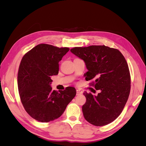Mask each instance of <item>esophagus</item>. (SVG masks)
Listing matches in <instances>:
<instances>
[{"mask_svg": "<svg viewBox=\"0 0 146 146\" xmlns=\"http://www.w3.org/2000/svg\"><path fill=\"white\" fill-rule=\"evenodd\" d=\"M83 93V91H81V90H77V95H80V94H82Z\"/></svg>", "mask_w": 146, "mask_h": 146, "instance_id": "obj_1", "label": "esophagus"}]
</instances>
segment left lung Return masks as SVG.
<instances>
[{
    "mask_svg": "<svg viewBox=\"0 0 146 146\" xmlns=\"http://www.w3.org/2000/svg\"><path fill=\"white\" fill-rule=\"evenodd\" d=\"M70 52L85 61L86 80H92L90 86L100 90L96 96L83 92L86 99L82 107L84 117L95 126L112 122L122 113L130 92V74L124 56L116 48L104 45L76 47Z\"/></svg>",
    "mask_w": 146,
    "mask_h": 146,
    "instance_id": "1",
    "label": "left lung"
}]
</instances>
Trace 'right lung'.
<instances>
[{
  "mask_svg": "<svg viewBox=\"0 0 146 146\" xmlns=\"http://www.w3.org/2000/svg\"><path fill=\"white\" fill-rule=\"evenodd\" d=\"M69 50L40 44L26 53L17 73V86L25 110L35 120L48 122L60 117L76 95L75 88L52 89V77L59 71V62Z\"/></svg>",
  "mask_w": 146,
  "mask_h": 146,
  "instance_id": "add662e5",
  "label": "right lung"
}]
</instances>
